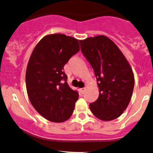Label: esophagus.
I'll use <instances>...</instances> for the list:
<instances>
[{"mask_svg":"<svg viewBox=\"0 0 153 153\" xmlns=\"http://www.w3.org/2000/svg\"><path fill=\"white\" fill-rule=\"evenodd\" d=\"M85 90H86V88H80V89H79V92H80V94H84V91H85Z\"/></svg>","mask_w":153,"mask_h":153,"instance_id":"34e87169","label":"esophagus"}]
</instances>
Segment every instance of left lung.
Returning a JSON list of instances; mask_svg holds the SVG:
<instances>
[{"label": "left lung", "mask_w": 153, "mask_h": 153, "mask_svg": "<svg viewBox=\"0 0 153 153\" xmlns=\"http://www.w3.org/2000/svg\"><path fill=\"white\" fill-rule=\"evenodd\" d=\"M81 50L93 68L99 96L89 104L100 120L118 118L131 101L135 79L128 62L115 43L104 35L79 40Z\"/></svg>", "instance_id": "obj_1"}]
</instances>
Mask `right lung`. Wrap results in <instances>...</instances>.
<instances>
[{
  "instance_id": "right-lung-1",
  "label": "right lung",
  "mask_w": 153,
  "mask_h": 153,
  "mask_svg": "<svg viewBox=\"0 0 153 153\" xmlns=\"http://www.w3.org/2000/svg\"><path fill=\"white\" fill-rule=\"evenodd\" d=\"M80 50L78 39L64 34L46 35L32 52L26 69L30 101L41 116L61 123L70 118L79 94L69 87L64 66Z\"/></svg>"
}]
</instances>
